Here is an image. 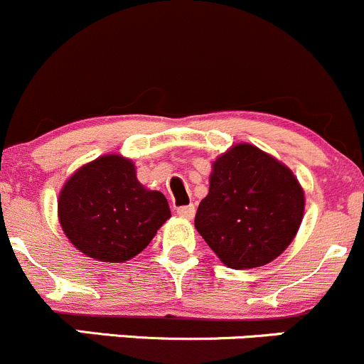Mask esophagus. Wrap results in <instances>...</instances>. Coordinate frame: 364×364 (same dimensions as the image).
Segmentation results:
<instances>
[{
    "label": "esophagus",
    "instance_id": "esophagus-1",
    "mask_svg": "<svg viewBox=\"0 0 364 364\" xmlns=\"http://www.w3.org/2000/svg\"><path fill=\"white\" fill-rule=\"evenodd\" d=\"M178 215L181 216V218H193V215H196V205L193 204H188V205H179L178 208Z\"/></svg>",
    "mask_w": 364,
    "mask_h": 364
}]
</instances>
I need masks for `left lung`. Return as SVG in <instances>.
Returning a JSON list of instances; mask_svg holds the SVG:
<instances>
[{
	"label": "left lung",
	"instance_id": "1",
	"mask_svg": "<svg viewBox=\"0 0 364 364\" xmlns=\"http://www.w3.org/2000/svg\"><path fill=\"white\" fill-rule=\"evenodd\" d=\"M304 196L291 171L252 144L213 164L196 229L225 266L250 269L277 259L294 240Z\"/></svg>",
	"mask_w": 364,
	"mask_h": 364
}]
</instances>
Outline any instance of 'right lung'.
Masks as SVG:
<instances>
[{
	"label": "right lung",
	"mask_w": 364,
	"mask_h": 364,
	"mask_svg": "<svg viewBox=\"0 0 364 364\" xmlns=\"http://www.w3.org/2000/svg\"><path fill=\"white\" fill-rule=\"evenodd\" d=\"M58 211L68 240L102 262L141 253L171 216L164 193L146 190L134 164L119 155L79 168L61 190Z\"/></svg>",
	"instance_id": "add662e5"
}]
</instances>
